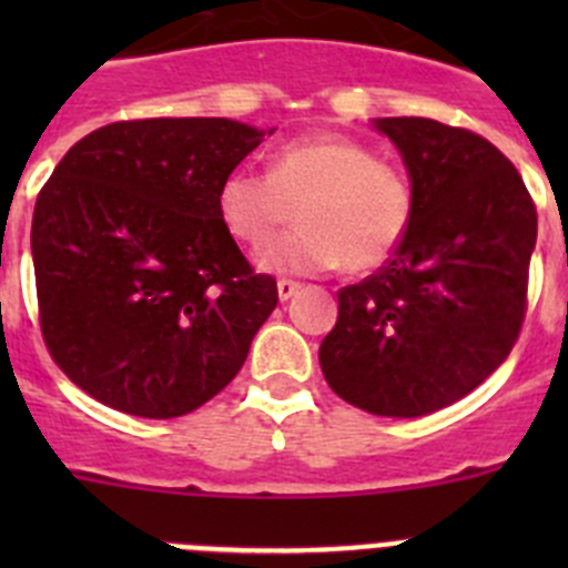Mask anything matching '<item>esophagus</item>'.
I'll return each mask as SVG.
<instances>
[{
	"label": "esophagus",
	"mask_w": 568,
	"mask_h": 568,
	"mask_svg": "<svg viewBox=\"0 0 568 568\" xmlns=\"http://www.w3.org/2000/svg\"><path fill=\"white\" fill-rule=\"evenodd\" d=\"M298 290H301L298 281H293V278H278V298H281V301H290L295 293H298Z\"/></svg>",
	"instance_id": "esophagus-1"
}]
</instances>
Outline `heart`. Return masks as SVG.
Wrapping results in <instances>:
<instances>
[{
    "instance_id": "1",
    "label": "heart",
    "mask_w": 568,
    "mask_h": 568,
    "mask_svg": "<svg viewBox=\"0 0 568 568\" xmlns=\"http://www.w3.org/2000/svg\"><path fill=\"white\" fill-rule=\"evenodd\" d=\"M219 215L241 244L258 247L293 222L298 230L258 253L273 273L313 275L344 261L369 273L393 258L415 219V190L395 164L346 135H307L281 144L270 173L239 168L219 187Z\"/></svg>"
}]
</instances>
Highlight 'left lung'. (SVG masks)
<instances>
[{"instance_id": "left-lung-1", "label": "left lung", "mask_w": 568, "mask_h": 568, "mask_svg": "<svg viewBox=\"0 0 568 568\" xmlns=\"http://www.w3.org/2000/svg\"><path fill=\"white\" fill-rule=\"evenodd\" d=\"M415 190L404 244L338 293L321 373L364 413L418 418L484 384L526 315L538 210L515 164L484 135L420 115L375 119Z\"/></svg>"}]
</instances>
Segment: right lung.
Masks as SVG:
<instances>
[{
  "label": "right lung",
  "mask_w": 568,
  "mask_h": 568,
  "mask_svg": "<svg viewBox=\"0 0 568 568\" xmlns=\"http://www.w3.org/2000/svg\"><path fill=\"white\" fill-rule=\"evenodd\" d=\"M261 139L233 119H135L57 164L30 227L39 324L90 398L179 418L239 375L278 287L253 273L215 199Z\"/></svg>",
  "instance_id": "add662e5"
}]
</instances>
